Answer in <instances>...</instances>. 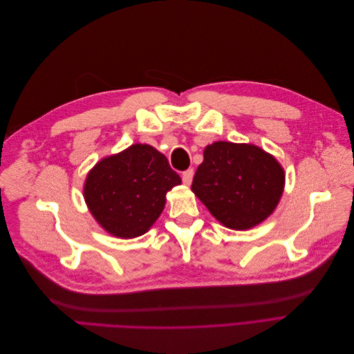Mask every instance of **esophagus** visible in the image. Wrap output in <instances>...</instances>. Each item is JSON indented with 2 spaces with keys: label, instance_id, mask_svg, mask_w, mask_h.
<instances>
[{
  "label": "esophagus",
  "instance_id": "obj_1",
  "mask_svg": "<svg viewBox=\"0 0 354 354\" xmlns=\"http://www.w3.org/2000/svg\"><path fill=\"white\" fill-rule=\"evenodd\" d=\"M194 174H195V173H194V169H192V168H190V169H186L185 173L181 174V178H183V183L189 186V185L192 183V180H194Z\"/></svg>",
  "mask_w": 354,
  "mask_h": 354
}]
</instances>
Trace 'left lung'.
I'll return each mask as SVG.
<instances>
[{
	"label": "left lung",
	"mask_w": 354,
	"mask_h": 354,
	"mask_svg": "<svg viewBox=\"0 0 354 354\" xmlns=\"http://www.w3.org/2000/svg\"><path fill=\"white\" fill-rule=\"evenodd\" d=\"M283 168L254 145L216 142L203 151L192 190L223 226L246 230L264 221L279 203Z\"/></svg>",
	"instance_id": "obj_1"
}]
</instances>
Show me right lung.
<instances>
[{"mask_svg": "<svg viewBox=\"0 0 354 354\" xmlns=\"http://www.w3.org/2000/svg\"><path fill=\"white\" fill-rule=\"evenodd\" d=\"M181 183L167 158L149 145H133L90 171L84 198L93 217L113 236H142L160 216L167 192Z\"/></svg>", "mask_w": 354, "mask_h": 354, "instance_id": "add662e5", "label": "right lung"}]
</instances>
